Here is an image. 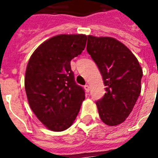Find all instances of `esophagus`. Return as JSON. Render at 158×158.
<instances>
[{
    "label": "esophagus",
    "mask_w": 158,
    "mask_h": 158,
    "mask_svg": "<svg viewBox=\"0 0 158 158\" xmlns=\"http://www.w3.org/2000/svg\"><path fill=\"white\" fill-rule=\"evenodd\" d=\"M85 89L86 92H89V89H90V88H89V85H85Z\"/></svg>",
    "instance_id": "34e87169"
}]
</instances>
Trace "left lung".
<instances>
[{"mask_svg":"<svg viewBox=\"0 0 158 158\" xmlns=\"http://www.w3.org/2000/svg\"><path fill=\"white\" fill-rule=\"evenodd\" d=\"M87 52L102 76L106 93L96 102L104 123L115 126L124 122L140 91L143 72L129 49L112 37L88 36Z\"/></svg>","mask_w":158,"mask_h":158,"instance_id":"obj_1","label":"left lung"}]
</instances>
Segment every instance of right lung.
I'll return each mask as SVG.
<instances>
[{
	"label": "right lung",
	"instance_id": "right-lung-1",
	"mask_svg": "<svg viewBox=\"0 0 158 158\" xmlns=\"http://www.w3.org/2000/svg\"><path fill=\"white\" fill-rule=\"evenodd\" d=\"M85 35H59L34 52L27 65L24 86L30 108L52 131L72 125L85 98L74 80L70 62L85 47Z\"/></svg>",
	"mask_w": 158,
	"mask_h": 158
}]
</instances>
